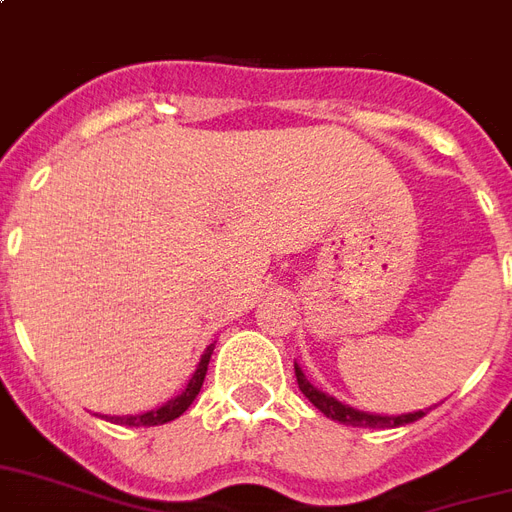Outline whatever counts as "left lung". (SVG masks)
<instances>
[{
    "instance_id": "1",
    "label": "left lung",
    "mask_w": 512,
    "mask_h": 512,
    "mask_svg": "<svg viewBox=\"0 0 512 512\" xmlns=\"http://www.w3.org/2000/svg\"><path fill=\"white\" fill-rule=\"evenodd\" d=\"M294 372H297V383L299 391L305 394L310 402H313L326 418H332V421H340L345 426H370V429H388V426H405L413 424L418 418H424V410H416V413H402V416H378V413H364V410H356V407H348L343 402H337L334 397L324 394V391H318V388L305 378V372L299 364H294ZM426 410H432V407H426Z\"/></svg>"
}]
</instances>
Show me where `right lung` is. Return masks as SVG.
Listing matches in <instances>:
<instances>
[{"mask_svg":"<svg viewBox=\"0 0 512 512\" xmlns=\"http://www.w3.org/2000/svg\"><path fill=\"white\" fill-rule=\"evenodd\" d=\"M213 348H215V345H207V351L202 353V359H199L197 372L191 375L188 386L180 391L178 397L169 399V402H164V405L156 407V410L140 413V416H110L107 421H113V424H126V426H159V424H167V421H175V418L183 416L188 407H191V402L197 399L202 383H205L207 364H210Z\"/></svg>","mask_w":512,"mask_h":512,"instance_id":"right-lung-1","label":"right lung"}]
</instances>
